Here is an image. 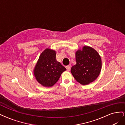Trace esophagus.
Listing matches in <instances>:
<instances>
[{
  "label": "esophagus",
  "instance_id": "34e87169",
  "mask_svg": "<svg viewBox=\"0 0 125 125\" xmlns=\"http://www.w3.org/2000/svg\"><path fill=\"white\" fill-rule=\"evenodd\" d=\"M66 69H67V71H69V70H70V68H71V65H68V66H67L66 67Z\"/></svg>",
  "mask_w": 125,
  "mask_h": 125
}]
</instances>
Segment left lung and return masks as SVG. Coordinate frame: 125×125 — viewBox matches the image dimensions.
<instances>
[{"instance_id": "8db88e82", "label": "left lung", "mask_w": 125, "mask_h": 125, "mask_svg": "<svg viewBox=\"0 0 125 125\" xmlns=\"http://www.w3.org/2000/svg\"><path fill=\"white\" fill-rule=\"evenodd\" d=\"M77 63L71 68L74 78L82 85H87L99 77L102 60L97 52L91 47L84 46L75 52Z\"/></svg>"}]
</instances>
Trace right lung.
Returning a JSON list of instances; mask_svg holds the SVG:
<instances>
[{"label":"right lung","instance_id":"obj_1","mask_svg":"<svg viewBox=\"0 0 125 125\" xmlns=\"http://www.w3.org/2000/svg\"><path fill=\"white\" fill-rule=\"evenodd\" d=\"M56 52L46 48L42 52L33 70L37 81L45 87H51L58 81L62 73L66 70L56 59Z\"/></svg>","mask_w":125,"mask_h":125}]
</instances>
